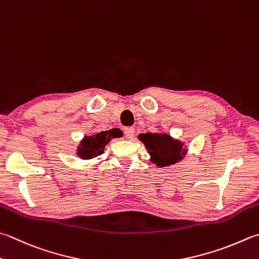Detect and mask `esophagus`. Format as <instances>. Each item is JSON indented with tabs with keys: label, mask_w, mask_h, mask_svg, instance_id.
<instances>
[{
	"label": "esophagus",
	"mask_w": 259,
	"mask_h": 259,
	"mask_svg": "<svg viewBox=\"0 0 259 259\" xmlns=\"http://www.w3.org/2000/svg\"><path fill=\"white\" fill-rule=\"evenodd\" d=\"M124 134L126 136V139L133 140L134 139V135H135V130L133 127H126L124 130Z\"/></svg>",
	"instance_id": "34e87169"
}]
</instances>
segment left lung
Instances as JSON below:
<instances>
[{"label":"left lung","instance_id":"left-lung-1","mask_svg":"<svg viewBox=\"0 0 259 259\" xmlns=\"http://www.w3.org/2000/svg\"><path fill=\"white\" fill-rule=\"evenodd\" d=\"M139 140L142 142L148 153L150 160L159 168L167 167L182 161L186 155L187 149L182 141L171 138L167 133H145L140 134Z\"/></svg>","mask_w":259,"mask_h":259}]
</instances>
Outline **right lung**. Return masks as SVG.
I'll use <instances>...</instances> for the list:
<instances>
[{
  "instance_id": "add662e5",
  "label": "right lung",
  "mask_w": 259,
  "mask_h": 259,
  "mask_svg": "<svg viewBox=\"0 0 259 259\" xmlns=\"http://www.w3.org/2000/svg\"><path fill=\"white\" fill-rule=\"evenodd\" d=\"M116 138H120V133L116 130L99 132V133L90 136L85 135L77 146V157L83 160L98 157L104 153L106 144H108L111 140Z\"/></svg>"
}]
</instances>
